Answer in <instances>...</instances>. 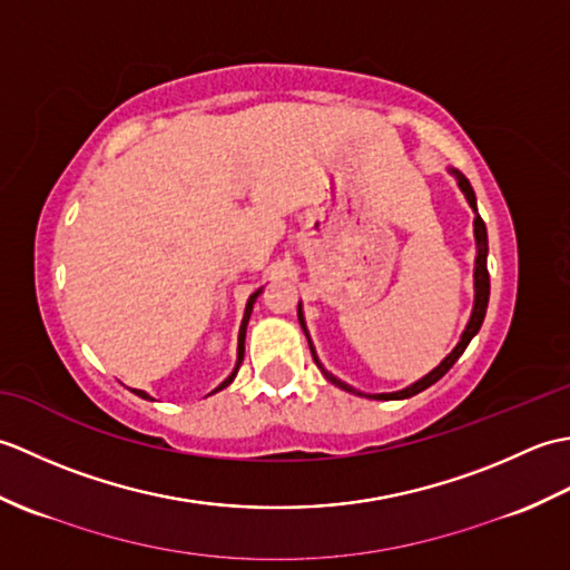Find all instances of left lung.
Instances as JSON below:
<instances>
[{"instance_id": "8db88e82", "label": "left lung", "mask_w": 570, "mask_h": 570, "mask_svg": "<svg viewBox=\"0 0 570 570\" xmlns=\"http://www.w3.org/2000/svg\"><path fill=\"white\" fill-rule=\"evenodd\" d=\"M453 174H455V178H458V186H460V190L465 193V198H468V203H470V208L478 213V205H475V190H472L470 180H468L463 174H458V171H453ZM475 242H478V259H475V306H472V316H470V321H468V325H465V333H463V337H460V343L455 345L453 353L448 355V357L441 362V365L435 367L433 372H429L426 377H423V380H419V382H414L411 386H406V390H402V392H392V394H370L372 399H382V402H390V399H409V396H414V394H419V392H423V390H429V386L439 382V380L443 377V374L455 365V360L465 353L468 343L472 341V337H475V333L480 331L482 321H485V311H488V301H490V274H488V227H485V223H482V217H480V215H475ZM298 323H301V328H304V333H306L304 313H301V306H298ZM306 337H308V333H306ZM308 345H311V337H308ZM311 353H313V345H311ZM313 360H316V365H318V367H321V372L325 374V380H331L333 384L341 386V390H347V392H353V394H360L357 390H353V386H347L345 382H341L337 377H333L331 372H325V370H323V365L318 362V357H316V353H313ZM360 396H365V394H360Z\"/></svg>"}]
</instances>
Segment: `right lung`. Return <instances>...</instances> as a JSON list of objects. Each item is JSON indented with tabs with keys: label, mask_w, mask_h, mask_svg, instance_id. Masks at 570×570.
<instances>
[{
	"label": "right lung",
	"mask_w": 570,
	"mask_h": 570,
	"mask_svg": "<svg viewBox=\"0 0 570 570\" xmlns=\"http://www.w3.org/2000/svg\"><path fill=\"white\" fill-rule=\"evenodd\" d=\"M257 296H259V292L257 294H252L249 296V301H247V308H245V318H242V325H239V343H237V365H235V370H233V374H229V377L217 386L215 392H220V390H225V386L235 380V374H237V370H239V365H242V357H245V333H247V323H249V316H252V306H254V301H257ZM135 392L137 396H141V399H151L147 392H141V390H131Z\"/></svg>",
	"instance_id": "obj_1"
}]
</instances>
